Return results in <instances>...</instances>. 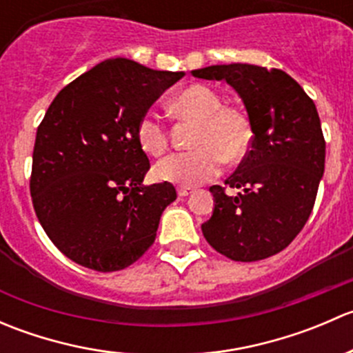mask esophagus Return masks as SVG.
Instances as JSON below:
<instances>
[{"instance_id": "1", "label": "esophagus", "mask_w": 353, "mask_h": 353, "mask_svg": "<svg viewBox=\"0 0 353 353\" xmlns=\"http://www.w3.org/2000/svg\"><path fill=\"white\" fill-rule=\"evenodd\" d=\"M177 194H179L181 198L188 196V194H191V190L190 188H177Z\"/></svg>"}]
</instances>
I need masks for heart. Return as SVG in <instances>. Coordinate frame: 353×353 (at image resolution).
<instances>
[{
    "mask_svg": "<svg viewBox=\"0 0 353 353\" xmlns=\"http://www.w3.org/2000/svg\"><path fill=\"white\" fill-rule=\"evenodd\" d=\"M172 110L179 117L199 121L194 150L174 152L155 163L154 174L163 183L196 186L213 179L222 170L223 160L236 162L249 145V124L243 114L225 108L223 99L206 85H190L172 99ZM137 140L148 155H160L169 143L162 117L147 112L137 126Z\"/></svg>",
    "mask_w": 353,
    "mask_h": 353,
    "instance_id": "b5f03b06",
    "label": "heart"
}]
</instances>
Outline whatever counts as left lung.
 I'll use <instances>...</instances> for the list:
<instances>
[{
    "label": "left lung",
    "mask_w": 353,
    "mask_h": 353,
    "mask_svg": "<svg viewBox=\"0 0 353 353\" xmlns=\"http://www.w3.org/2000/svg\"><path fill=\"white\" fill-rule=\"evenodd\" d=\"M225 80L243 101L251 150L225 181L243 190L227 196L212 186L213 213L201 225L213 249L234 261H258L285 249L307 222L325 172L326 143L314 102L282 70L232 63L193 70Z\"/></svg>",
    "instance_id": "obj_1"
}]
</instances>
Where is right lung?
Masks as SVG:
<instances>
[{
  "instance_id": "obj_1",
  "label": "right lung",
  "mask_w": 353,
  "mask_h": 353,
  "mask_svg": "<svg viewBox=\"0 0 353 353\" xmlns=\"http://www.w3.org/2000/svg\"><path fill=\"white\" fill-rule=\"evenodd\" d=\"M184 71L126 58L99 63L66 85L37 128L30 194L42 229L71 261L117 272L154 244L170 183L143 184L150 169L137 126Z\"/></svg>"
}]
</instances>
